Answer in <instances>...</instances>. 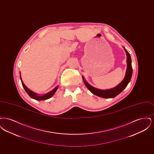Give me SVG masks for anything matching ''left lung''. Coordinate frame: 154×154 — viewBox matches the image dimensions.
<instances>
[{
  "instance_id": "obj_1",
  "label": "left lung",
  "mask_w": 154,
  "mask_h": 154,
  "mask_svg": "<svg viewBox=\"0 0 154 154\" xmlns=\"http://www.w3.org/2000/svg\"><path fill=\"white\" fill-rule=\"evenodd\" d=\"M127 55V69L124 80L119 83L117 87L107 90H102L99 89L94 88L90 85L88 82L85 80L84 77L82 76L84 83L86 85L88 89L94 95L103 97V98H112L119 94L125 88H126L131 80L132 75V60L131 55L128 51L125 48Z\"/></svg>"
}]
</instances>
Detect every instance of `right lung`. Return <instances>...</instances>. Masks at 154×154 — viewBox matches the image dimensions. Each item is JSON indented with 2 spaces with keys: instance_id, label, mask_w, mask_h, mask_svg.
I'll return each mask as SVG.
<instances>
[{
  "instance_id": "right-lung-1",
  "label": "right lung",
  "mask_w": 154,
  "mask_h": 154,
  "mask_svg": "<svg viewBox=\"0 0 154 154\" xmlns=\"http://www.w3.org/2000/svg\"><path fill=\"white\" fill-rule=\"evenodd\" d=\"M20 79H21V82H22V86H23V87L24 88V89L25 90V91L26 92V93H27V94L29 95V96H30L32 99H35V100H47V99H50V97H51L52 96L54 95V94H55V92L57 91V89L58 88V86H57V87H56L55 88H54V89H52L51 91L49 92L48 93L45 94L44 95H37L36 93L33 92V91H32L31 90H30L29 88H27V87H26V85L23 84V81H22L21 77V73H20Z\"/></svg>"
}]
</instances>
